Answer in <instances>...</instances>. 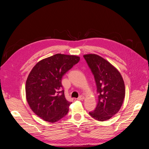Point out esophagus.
<instances>
[{
  "instance_id": "1",
  "label": "esophagus",
  "mask_w": 149,
  "mask_h": 149,
  "mask_svg": "<svg viewBox=\"0 0 149 149\" xmlns=\"http://www.w3.org/2000/svg\"><path fill=\"white\" fill-rule=\"evenodd\" d=\"M84 97L83 96H82V95L80 96L79 98H77L78 100H84Z\"/></svg>"
}]
</instances>
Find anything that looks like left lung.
<instances>
[{
	"label": "left lung",
	"instance_id": "obj_1",
	"mask_svg": "<svg viewBox=\"0 0 149 149\" xmlns=\"http://www.w3.org/2000/svg\"><path fill=\"white\" fill-rule=\"evenodd\" d=\"M83 57L94 76L98 93L97 107L89 115L100 121L109 120L123 103L126 92L123 77L118 69L98 55L86 54Z\"/></svg>",
	"mask_w": 149,
	"mask_h": 149
}]
</instances>
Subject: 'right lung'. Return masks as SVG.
Instances as JSON below:
<instances>
[{"mask_svg": "<svg viewBox=\"0 0 149 149\" xmlns=\"http://www.w3.org/2000/svg\"><path fill=\"white\" fill-rule=\"evenodd\" d=\"M79 61L77 56L57 54L38 61L31 70L26 81V100L43 120L55 123L68 113L72 103L66 100L64 90L61 91V79Z\"/></svg>", "mask_w": 149, "mask_h": 149, "instance_id": "obj_1", "label": "right lung"}]
</instances>
